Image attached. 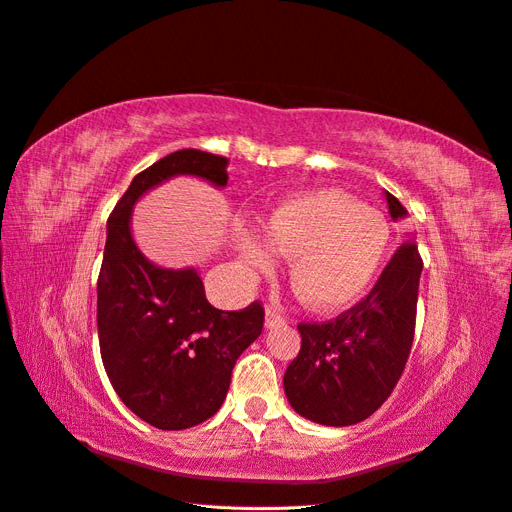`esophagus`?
<instances>
[{
    "mask_svg": "<svg viewBox=\"0 0 512 512\" xmlns=\"http://www.w3.org/2000/svg\"><path fill=\"white\" fill-rule=\"evenodd\" d=\"M263 325H266L268 329H272V327H283V325H287V319L280 315V312L276 310V308H268L266 310V321H263Z\"/></svg>",
    "mask_w": 512,
    "mask_h": 512,
    "instance_id": "1",
    "label": "esophagus"
}]
</instances>
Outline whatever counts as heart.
Segmentation results:
<instances>
[{
	"instance_id": "b5f03b06",
	"label": "heart",
	"mask_w": 512,
	"mask_h": 512,
	"mask_svg": "<svg viewBox=\"0 0 512 512\" xmlns=\"http://www.w3.org/2000/svg\"><path fill=\"white\" fill-rule=\"evenodd\" d=\"M268 250L291 261V287L315 312L353 306L372 289L385 268L393 229L381 210L361 206L355 197L321 189L278 204L263 221ZM244 263L255 272L272 270V255L246 238Z\"/></svg>"
}]
</instances>
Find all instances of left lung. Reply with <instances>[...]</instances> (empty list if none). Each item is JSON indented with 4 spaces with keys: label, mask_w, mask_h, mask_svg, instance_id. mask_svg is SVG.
Segmentation results:
<instances>
[{
    "label": "left lung",
    "mask_w": 512,
    "mask_h": 512,
    "mask_svg": "<svg viewBox=\"0 0 512 512\" xmlns=\"http://www.w3.org/2000/svg\"><path fill=\"white\" fill-rule=\"evenodd\" d=\"M393 221L406 217L385 191ZM423 261L404 242L364 302L327 323H300L302 346L283 378L291 408L329 427L355 425L383 406L400 381L415 336Z\"/></svg>",
    "instance_id": "left-lung-1"
}]
</instances>
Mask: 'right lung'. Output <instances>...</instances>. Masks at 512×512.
I'll use <instances>...</instances> for the list:
<instances>
[{"mask_svg":"<svg viewBox=\"0 0 512 512\" xmlns=\"http://www.w3.org/2000/svg\"><path fill=\"white\" fill-rule=\"evenodd\" d=\"M227 163L195 148L170 153L131 180L108 219L97 280L102 361L123 404L157 430H187L221 408L236 359L261 334L263 308H214L195 268H161L138 249L131 212L174 176L223 189Z\"/></svg>","mask_w":512,"mask_h":512,"instance_id":"1","label":"right lung"}]
</instances>
